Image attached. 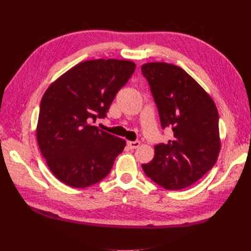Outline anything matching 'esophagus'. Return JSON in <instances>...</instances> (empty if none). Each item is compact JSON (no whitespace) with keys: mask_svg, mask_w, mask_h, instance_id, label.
<instances>
[{"mask_svg":"<svg viewBox=\"0 0 251 251\" xmlns=\"http://www.w3.org/2000/svg\"><path fill=\"white\" fill-rule=\"evenodd\" d=\"M127 146H128L130 149H137L138 147L140 146V141H138V140L128 141V142H127Z\"/></svg>","mask_w":251,"mask_h":251,"instance_id":"1","label":"esophagus"}]
</instances>
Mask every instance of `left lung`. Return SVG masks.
Segmentation results:
<instances>
[{
	"instance_id": "8db88e82",
	"label": "left lung",
	"mask_w": 251,
	"mask_h": 251,
	"mask_svg": "<svg viewBox=\"0 0 251 251\" xmlns=\"http://www.w3.org/2000/svg\"><path fill=\"white\" fill-rule=\"evenodd\" d=\"M141 71L150 85L162 128L170 127L174 132L173 140L154 147V158L142 169L165 189L188 188L214 167L219 155L217 106L180 67L150 62Z\"/></svg>"
}]
</instances>
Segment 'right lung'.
Masks as SVG:
<instances>
[{"label": "right lung", "mask_w": 251, "mask_h": 251, "mask_svg": "<svg viewBox=\"0 0 251 251\" xmlns=\"http://www.w3.org/2000/svg\"><path fill=\"white\" fill-rule=\"evenodd\" d=\"M135 69L128 60L84 61L47 88L40 104L36 139L51 173L61 182L86 188L111 172L126 141L93 123L106 116Z\"/></svg>", "instance_id": "right-lung-1"}]
</instances>
